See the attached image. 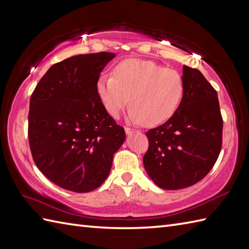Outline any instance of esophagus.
I'll list each match as a JSON object with an SVG mask.
<instances>
[{"mask_svg": "<svg viewBox=\"0 0 249 249\" xmlns=\"http://www.w3.org/2000/svg\"><path fill=\"white\" fill-rule=\"evenodd\" d=\"M134 131H135L134 129H131V128H129V127H125V134H126V135L129 136V135L133 134Z\"/></svg>", "mask_w": 249, "mask_h": 249, "instance_id": "34e87169", "label": "esophagus"}]
</instances>
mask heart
<instances>
[{
    "mask_svg": "<svg viewBox=\"0 0 249 249\" xmlns=\"http://www.w3.org/2000/svg\"><path fill=\"white\" fill-rule=\"evenodd\" d=\"M113 73H102L96 84L100 100L113 118L129 103L128 119L134 124L155 126L177 112L184 95L183 78L177 71L131 59L119 63Z\"/></svg>",
    "mask_w": 249,
    "mask_h": 249,
    "instance_id": "1",
    "label": "heart"
}]
</instances>
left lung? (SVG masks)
<instances>
[{
    "label": "left lung",
    "mask_w": 249,
    "mask_h": 249,
    "mask_svg": "<svg viewBox=\"0 0 249 249\" xmlns=\"http://www.w3.org/2000/svg\"><path fill=\"white\" fill-rule=\"evenodd\" d=\"M184 95L177 112L146 133L143 166L158 187L177 190L198 183L213 168L223 141L217 92L200 71L183 66Z\"/></svg>",
    "instance_id": "8db88e82"
}]
</instances>
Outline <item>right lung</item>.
<instances>
[{
	"label": "right lung",
	"instance_id": "add662e5",
	"mask_svg": "<svg viewBox=\"0 0 249 249\" xmlns=\"http://www.w3.org/2000/svg\"><path fill=\"white\" fill-rule=\"evenodd\" d=\"M112 52L79 54L52 65L30 100L29 142L44 176L64 189L89 193L108 178L125 141L100 100L97 80Z\"/></svg>",
	"mask_w": 249,
	"mask_h": 249
}]
</instances>
